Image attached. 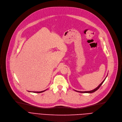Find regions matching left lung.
I'll return each mask as SVG.
<instances>
[{
  "instance_id": "8db88e82",
  "label": "left lung",
  "mask_w": 122,
  "mask_h": 122,
  "mask_svg": "<svg viewBox=\"0 0 122 122\" xmlns=\"http://www.w3.org/2000/svg\"><path fill=\"white\" fill-rule=\"evenodd\" d=\"M107 77V76H106ZM106 77H105V78L104 79V80L100 84V85L98 86L97 87L96 89H94L93 90H92V91H84V92H81V91H76V92H82V93H92V92H96V91H97L99 88H100V87L101 86H102V85L103 84V83L104 82V81H105V79H106Z\"/></svg>"
}]
</instances>
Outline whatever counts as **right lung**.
<instances>
[{
	"label": "right lung",
	"instance_id": "1",
	"mask_svg": "<svg viewBox=\"0 0 122 122\" xmlns=\"http://www.w3.org/2000/svg\"><path fill=\"white\" fill-rule=\"evenodd\" d=\"M46 90L43 91H41V92H35V93H41V92H43L45 91Z\"/></svg>",
	"mask_w": 122,
	"mask_h": 122
}]
</instances>
